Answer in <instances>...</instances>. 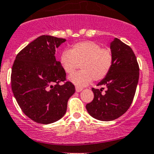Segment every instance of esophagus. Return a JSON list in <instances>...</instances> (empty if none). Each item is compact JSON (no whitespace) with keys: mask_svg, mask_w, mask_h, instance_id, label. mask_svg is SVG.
I'll list each match as a JSON object with an SVG mask.
<instances>
[{"mask_svg":"<svg viewBox=\"0 0 154 154\" xmlns=\"http://www.w3.org/2000/svg\"><path fill=\"white\" fill-rule=\"evenodd\" d=\"M82 90V88H78V87H76V88H75V91L77 92V93H79V92H81Z\"/></svg>","mask_w":154,"mask_h":154,"instance_id":"esophagus-1","label":"esophagus"}]
</instances>
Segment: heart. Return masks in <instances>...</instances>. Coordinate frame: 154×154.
<instances>
[{
    "label": "heart",
    "mask_w": 154,
    "mask_h": 154,
    "mask_svg": "<svg viewBox=\"0 0 154 154\" xmlns=\"http://www.w3.org/2000/svg\"><path fill=\"white\" fill-rule=\"evenodd\" d=\"M113 58L109 49L101 48L93 42H82L72 46L69 51L65 50L60 56V64L66 73H73L81 66L82 70L72 74L69 81L77 87L90 85L93 79L99 81L110 72Z\"/></svg>",
    "instance_id": "b5f03b06"
}]
</instances>
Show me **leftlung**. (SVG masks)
<instances>
[{"mask_svg": "<svg viewBox=\"0 0 154 154\" xmlns=\"http://www.w3.org/2000/svg\"><path fill=\"white\" fill-rule=\"evenodd\" d=\"M113 61L109 73L98 86L107 90L92 88L94 99L86 105L88 113L100 121H112L122 116L129 109L139 82V68L132 49L119 39L110 44Z\"/></svg>", "mask_w": 154, "mask_h": 154, "instance_id": "obj_1", "label": "left lung"}]
</instances>
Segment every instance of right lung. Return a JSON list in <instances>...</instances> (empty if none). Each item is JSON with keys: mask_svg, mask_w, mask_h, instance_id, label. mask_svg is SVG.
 I'll use <instances>...</instances> for the list:
<instances>
[{"mask_svg": "<svg viewBox=\"0 0 154 154\" xmlns=\"http://www.w3.org/2000/svg\"><path fill=\"white\" fill-rule=\"evenodd\" d=\"M66 39L42 35L17 55L11 75L12 90L23 113L37 123L48 125L62 118L75 93L66 72L55 59V50Z\"/></svg>", "mask_w": 154, "mask_h": 154, "instance_id": "1", "label": "right lung"}]
</instances>
